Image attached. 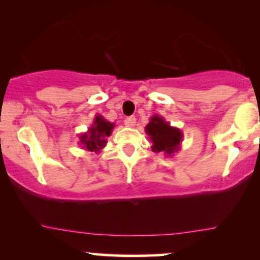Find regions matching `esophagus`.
I'll list each match as a JSON object with an SVG mask.
<instances>
[{
	"label": "esophagus",
	"instance_id": "34e87169",
	"mask_svg": "<svg viewBox=\"0 0 260 260\" xmlns=\"http://www.w3.org/2000/svg\"><path fill=\"white\" fill-rule=\"evenodd\" d=\"M124 124L127 125V127H129V128L135 127V125H136V118L135 117L125 118V119H124Z\"/></svg>",
	"mask_w": 260,
	"mask_h": 260
}]
</instances>
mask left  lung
Returning a JSON list of instances; mask_svg holds the SVG:
<instances>
[{"mask_svg": "<svg viewBox=\"0 0 260 260\" xmlns=\"http://www.w3.org/2000/svg\"><path fill=\"white\" fill-rule=\"evenodd\" d=\"M145 129L152 142L151 148L153 152H164L167 157H171L180 149L183 137L182 131L172 127L164 117L158 114L152 115Z\"/></svg>", "mask_w": 260, "mask_h": 260, "instance_id": "8db88e82", "label": "left lung"}]
</instances>
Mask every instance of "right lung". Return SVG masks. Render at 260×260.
Wrapping results in <instances>:
<instances>
[{
    "mask_svg": "<svg viewBox=\"0 0 260 260\" xmlns=\"http://www.w3.org/2000/svg\"><path fill=\"white\" fill-rule=\"evenodd\" d=\"M113 128L114 123L108 122L101 114H96L88 131L79 136V145L85 151L101 153L102 149L107 146V137L112 135Z\"/></svg>",
    "mask_w": 260,
    "mask_h": 260,
    "instance_id": "obj_1",
    "label": "right lung"
}]
</instances>
